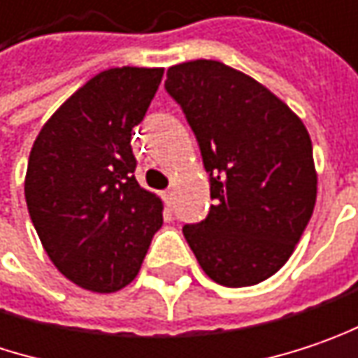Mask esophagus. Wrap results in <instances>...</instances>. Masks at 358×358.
<instances>
[{
	"label": "esophagus",
	"instance_id": "1",
	"mask_svg": "<svg viewBox=\"0 0 358 358\" xmlns=\"http://www.w3.org/2000/svg\"><path fill=\"white\" fill-rule=\"evenodd\" d=\"M163 199L166 201V206H173V201H175V192H173V189H166V192H163Z\"/></svg>",
	"mask_w": 358,
	"mask_h": 358
}]
</instances>
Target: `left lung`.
Instances as JSON below:
<instances>
[{"mask_svg": "<svg viewBox=\"0 0 358 358\" xmlns=\"http://www.w3.org/2000/svg\"><path fill=\"white\" fill-rule=\"evenodd\" d=\"M165 90L192 126L214 199L183 236L210 279L257 285L287 263L314 212L310 134L265 85L217 61L171 66Z\"/></svg>", "mask_w": 358, "mask_h": 358, "instance_id": "left-lung-1", "label": "left lung"}]
</instances>
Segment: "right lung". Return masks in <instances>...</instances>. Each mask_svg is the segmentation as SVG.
<instances>
[{
    "label": "right lung",
    "instance_id": "right-lung-1",
    "mask_svg": "<svg viewBox=\"0 0 358 358\" xmlns=\"http://www.w3.org/2000/svg\"><path fill=\"white\" fill-rule=\"evenodd\" d=\"M163 69L101 71L50 115L26 171V203L55 267L75 285L112 294L141 271L163 201L134 177L132 130Z\"/></svg>",
    "mask_w": 358,
    "mask_h": 358
}]
</instances>
